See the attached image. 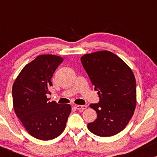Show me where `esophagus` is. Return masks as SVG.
<instances>
[{
	"label": "esophagus",
	"instance_id": "obj_1",
	"mask_svg": "<svg viewBox=\"0 0 157 157\" xmlns=\"http://www.w3.org/2000/svg\"><path fill=\"white\" fill-rule=\"evenodd\" d=\"M75 108H76L77 110L83 111L86 109L87 106H86V105H76V106H75Z\"/></svg>",
	"mask_w": 157,
	"mask_h": 157
}]
</instances>
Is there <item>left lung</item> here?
<instances>
[{
  "label": "left lung",
  "mask_w": 157,
  "mask_h": 157,
  "mask_svg": "<svg viewBox=\"0 0 157 157\" xmlns=\"http://www.w3.org/2000/svg\"><path fill=\"white\" fill-rule=\"evenodd\" d=\"M81 61L100 99L90 105L97 118L87 127L98 136L117 134L126 127L136 109L134 75L123 60L109 51L85 54Z\"/></svg>",
  "instance_id": "obj_1"
}]
</instances>
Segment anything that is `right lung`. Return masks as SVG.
<instances>
[{"mask_svg": "<svg viewBox=\"0 0 157 157\" xmlns=\"http://www.w3.org/2000/svg\"><path fill=\"white\" fill-rule=\"evenodd\" d=\"M63 61L59 56H38L23 67L13 85L15 113L29 134L40 140L59 136L71 111L70 104L49 101L46 96L53 73Z\"/></svg>", "mask_w": 157, "mask_h": 157, "instance_id": "add662e5", "label": "right lung"}]
</instances>
